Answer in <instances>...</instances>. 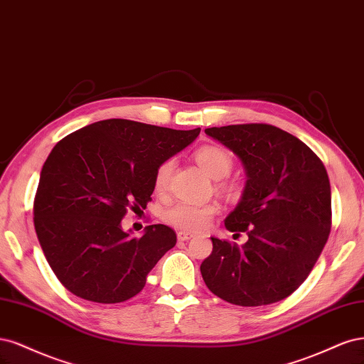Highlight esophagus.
<instances>
[{
    "label": "esophagus",
    "instance_id": "34e87169",
    "mask_svg": "<svg viewBox=\"0 0 364 364\" xmlns=\"http://www.w3.org/2000/svg\"><path fill=\"white\" fill-rule=\"evenodd\" d=\"M177 237L180 242H186V240H191L193 237L192 232H187V231H178L177 232Z\"/></svg>",
    "mask_w": 364,
    "mask_h": 364
}]
</instances>
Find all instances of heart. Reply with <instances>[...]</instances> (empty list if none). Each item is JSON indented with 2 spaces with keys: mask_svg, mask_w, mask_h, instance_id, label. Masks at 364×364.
Here are the masks:
<instances>
[{
  "mask_svg": "<svg viewBox=\"0 0 364 364\" xmlns=\"http://www.w3.org/2000/svg\"><path fill=\"white\" fill-rule=\"evenodd\" d=\"M195 160L207 175L212 178H224L232 169V157L230 152L220 146L205 145L195 152ZM175 168L173 159L163 160L154 172V187L157 192L168 189L172 172ZM219 213V205L215 203L196 204L191 201H177L168 205L161 212L166 224L186 230L201 231L212 224L213 218Z\"/></svg>",
  "mask_w": 364,
  "mask_h": 364,
  "instance_id": "1",
  "label": "heart"
}]
</instances>
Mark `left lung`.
Masks as SVG:
<instances>
[{
  "label": "left lung",
  "mask_w": 364,
  "mask_h": 364,
  "mask_svg": "<svg viewBox=\"0 0 364 364\" xmlns=\"http://www.w3.org/2000/svg\"><path fill=\"white\" fill-rule=\"evenodd\" d=\"M236 154L246 186L225 219L246 232L239 246L212 237L201 264L204 283L234 306L259 307L287 298L318 262L331 231V187L322 160L295 136L269 124L207 128Z\"/></svg>",
  "instance_id": "left-lung-1"
}]
</instances>
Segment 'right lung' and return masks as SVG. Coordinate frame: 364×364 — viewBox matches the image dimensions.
I'll use <instances>...</instances> for the list:
<instances>
[{"label": "right lung", "instance_id": "right-lung-1", "mask_svg": "<svg viewBox=\"0 0 364 364\" xmlns=\"http://www.w3.org/2000/svg\"><path fill=\"white\" fill-rule=\"evenodd\" d=\"M199 132L105 119L68 134L53 148L34 196V228L46 262L69 291L116 304L145 287L151 269L177 243V234L156 224L142 237H128L121 220L128 210L146 207L157 166Z\"/></svg>", "mask_w": 364, "mask_h": 364}]
</instances>
